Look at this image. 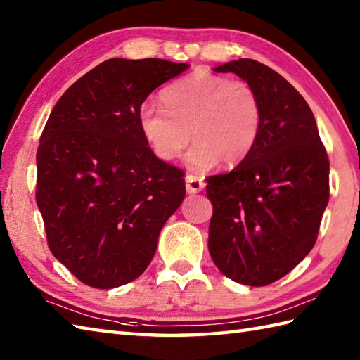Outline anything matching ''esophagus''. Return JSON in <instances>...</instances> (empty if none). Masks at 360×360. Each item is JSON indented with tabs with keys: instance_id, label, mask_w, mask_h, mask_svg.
Here are the masks:
<instances>
[{
	"instance_id": "34e87169",
	"label": "esophagus",
	"mask_w": 360,
	"mask_h": 360,
	"mask_svg": "<svg viewBox=\"0 0 360 360\" xmlns=\"http://www.w3.org/2000/svg\"><path fill=\"white\" fill-rule=\"evenodd\" d=\"M205 187V182L200 178V176H195V174H187L186 176V190L188 193H198L204 190Z\"/></svg>"
}]
</instances>
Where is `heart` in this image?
<instances>
[{
	"label": "heart",
	"mask_w": 360,
	"mask_h": 360,
	"mask_svg": "<svg viewBox=\"0 0 360 360\" xmlns=\"http://www.w3.org/2000/svg\"><path fill=\"white\" fill-rule=\"evenodd\" d=\"M165 108L142 103L137 127L153 155L172 160L195 139L184 155L192 170L221 164L233 167L246 159L263 129V106L258 93L244 80L196 70L172 83L164 93Z\"/></svg>",
	"instance_id": "b5f03b06"
}]
</instances>
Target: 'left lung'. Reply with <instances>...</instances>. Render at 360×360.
Listing matches in <instances>:
<instances>
[{"label":"left lung","mask_w":360,"mask_h":360,"mask_svg":"<svg viewBox=\"0 0 360 360\" xmlns=\"http://www.w3.org/2000/svg\"><path fill=\"white\" fill-rule=\"evenodd\" d=\"M213 71L233 72L254 86L263 129L232 172L207 178L209 252L227 278L266 286L314 248L330 200V160L309 105L278 72L250 58Z\"/></svg>","instance_id":"8db88e82"}]
</instances>
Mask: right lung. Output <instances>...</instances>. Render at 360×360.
<instances>
[{
  "label": "right lung",
  "instance_id": "1",
  "mask_svg": "<svg viewBox=\"0 0 360 360\" xmlns=\"http://www.w3.org/2000/svg\"><path fill=\"white\" fill-rule=\"evenodd\" d=\"M188 66L110 58L51 111L37 151V205L52 255L91 288L139 277L184 200V173L153 155L136 114Z\"/></svg>",
  "mask_w": 360,
  "mask_h": 360
}]
</instances>
